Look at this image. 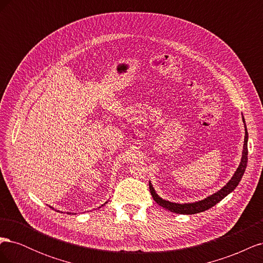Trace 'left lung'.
<instances>
[{"mask_svg": "<svg viewBox=\"0 0 263 263\" xmlns=\"http://www.w3.org/2000/svg\"><path fill=\"white\" fill-rule=\"evenodd\" d=\"M242 122L245 125V141H243V149H242V157L239 163V166H238L237 170L235 171L233 178L228 181L227 184L225 186H222L219 191H217L216 193H214L208 197H205L204 200L197 201L194 203H173L170 201L163 200L162 197L159 196L156 191L151 184V182L149 181V190L150 193L153 195L154 200L157 204H159L161 208L168 210L172 213H177V214H183V215H192L196 213H201L204 211H208L209 209L213 208L214 205H216L218 202H220L222 198H225L229 193H232L233 191L237 187V185L239 184V182L243 176L245 170L247 168V162H248V132H247V126L245 124V118L242 116Z\"/></svg>", "mask_w": 263, "mask_h": 263, "instance_id": "obj_1", "label": "left lung"}]
</instances>
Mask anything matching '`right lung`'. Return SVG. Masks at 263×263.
Here are the masks:
<instances>
[{
    "label": "right lung",
    "mask_w": 263,
    "mask_h": 263,
    "mask_svg": "<svg viewBox=\"0 0 263 263\" xmlns=\"http://www.w3.org/2000/svg\"><path fill=\"white\" fill-rule=\"evenodd\" d=\"M106 203H107V202H105V203H104V204H103V205H101V206H100V208H102V206H104V205H105V204H106ZM50 208H51V206H50ZM67 214H71V213H69V212H68V213H67Z\"/></svg>",
    "instance_id": "right-lung-1"
}]
</instances>
